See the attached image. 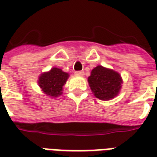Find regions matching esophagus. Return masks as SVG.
Segmentation results:
<instances>
[{
  "instance_id": "1",
  "label": "esophagus",
  "mask_w": 157,
  "mask_h": 157,
  "mask_svg": "<svg viewBox=\"0 0 157 157\" xmlns=\"http://www.w3.org/2000/svg\"><path fill=\"white\" fill-rule=\"evenodd\" d=\"M75 74L76 75H80V76H83L84 75V72L83 71H75Z\"/></svg>"
}]
</instances>
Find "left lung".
Returning <instances> with one entry per match:
<instances>
[{"instance_id":"1","label":"left lung","mask_w":157,"mask_h":157,"mask_svg":"<svg viewBox=\"0 0 157 157\" xmlns=\"http://www.w3.org/2000/svg\"><path fill=\"white\" fill-rule=\"evenodd\" d=\"M87 81L93 95L102 101H109L118 96L123 84L118 72L102 65L92 70Z\"/></svg>"}]
</instances>
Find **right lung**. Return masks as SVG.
<instances>
[{
	"label": "right lung",
	"instance_id": "right-lung-1",
	"mask_svg": "<svg viewBox=\"0 0 157 157\" xmlns=\"http://www.w3.org/2000/svg\"><path fill=\"white\" fill-rule=\"evenodd\" d=\"M69 73L57 67L44 72L39 76L38 84L45 95L50 98H57L62 95L64 86L68 80Z\"/></svg>",
	"mask_w": 157,
	"mask_h": 157
}]
</instances>
